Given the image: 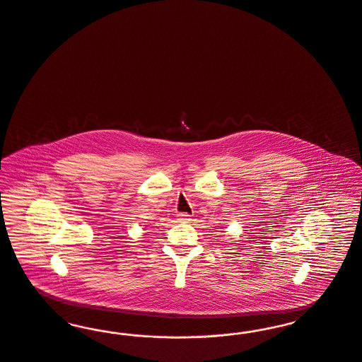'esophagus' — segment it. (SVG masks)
<instances>
[{
  "label": "esophagus",
  "mask_w": 362,
  "mask_h": 362,
  "mask_svg": "<svg viewBox=\"0 0 362 362\" xmlns=\"http://www.w3.org/2000/svg\"><path fill=\"white\" fill-rule=\"evenodd\" d=\"M177 218H178V221H180V222H189L190 221L189 214H185V212H180V214H177Z\"/></svg>",
  "instance_id": "esophagus-1"
}]
</instances>
